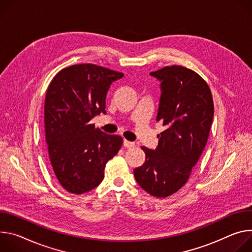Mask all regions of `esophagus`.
Masks as SVG:
<instances>
[{"label": "esophagus", "mask_w": 252, "mask_h": 252, "mask_svg": "<svg viewBox=\"0 0 252 252\" xmlns=\"http://www.w3.org/2000/svg\"><path fill=\"white\" fill-rule=\"evenodd\" d=\"M123 145H124V147H126V148H130V147H133V146H134V143H133V142H131V141L126 140V139H124Z\"/></svg>", "instance_id": "obj_1"}]
</instances>
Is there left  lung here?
Listing matches in <instances>:
<instances>
[{"label": "left lung", "mask_w": 252, "mask_h": 252, "mask_svg": "<svg viewBox=\"0 0 252 252\" xmlns=\"http://www.w3.org/2000/svg\"><path fill=\"white\" fill-rule=\"evenodd\" d=\"M150 76L160 82L156 121L165 130L155 150L142 147L146 159L134 169L136 182L155 197H167L188 180L206 145L214 106L206 82L182 66L164 67Z\"/></svg>", "instance_id": "left-lung-1"}]
</instances>
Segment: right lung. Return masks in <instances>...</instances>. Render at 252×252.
Instances as JSON below:
<instances>
[{
	"instance_id": "1",
	"label": "right lung",
	"mask_w": 252,
	"mask_h": 252,
	"mask_svg": "<svg viewBox=\"0 0 252 252\" xmlns=\"http://www.w3.org/2000/svg\"><path fill=\"white\" fill-rule=\"evenodd\" d=\"M124 74L94 64L73 65L54 77L45 99V134L54 173L69 192L82 194L104 179L106 163L123 139L108 135L90 121L106 114L111 84Z\"/></svg>"
}]
</instances>
